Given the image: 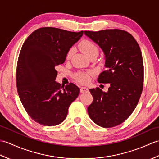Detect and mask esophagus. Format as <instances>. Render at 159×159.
<instances>
[{"label":"esophagus","mask_w":159,"mask_h":159,"mask_svg":"<svg viewBox=\"0 0 159 159\" xmlns=\"http://www.w3.org/2000/svg\"><path fill=\"white\" fill-rule=\"evenodd\" d=\"M80 93H85V92H87L89 91L88 88H87V87H80Z\"/></svg>","instance_id":"esophagus-1"}]
</instances>
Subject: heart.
I'll return each mask as SVG.
<instances>
[{
	"label": "heart",
	"mask_w": 159,
	"mask_h": 159,
	"mask_svg": "<svg viewBox=\"0 0 159 159\" xmlns=\"http://www.w3.org/2000/svg\"><path fill=\"white\" fill-rule=\"evenodd\" d=\"M80 48L82 50L83 52L87 57H89L93 53L98 52V50L97 46L95 43H93L92 42L89 41V40L85 39L80 42ZM72 55V50H70L67 53L66 58L70 59L71 56ZM93 75L92 72H79L77 73L75 75V79L81 83L83 84H86L89 81L91 76Z\"/></svg>",
	"instance_id": "obj_1"
}]
</instances>
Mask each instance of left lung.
Masks as SVG:
<instances>
[{
    "label": "left lung",
    "mask_w": 159,
    "mask_h": 159,
    "mask_svg": "<svg viewBox=\"0 0 159 159\" xmlns=\"http://www.w3.org/2000/svg\"><path fill=\"white\" fill-rule=\"evenodd\" d=\"M104 54L103 71L98 81L110 83L108 92L90 89L93 98L87 108L91 119L103 128L117 126L135 109L143 90V62L137 41L129 33L120 29L84 32Z\"/></svg>",
    "instance_id": "left-lung-1"
}]
</instances>
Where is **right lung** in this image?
Returning a JSON list of instances; mask_svg holds the SVG:
<instances>
[{
  "instance_id": "right-lung-1",
  "label": "right lung",
  "mask_w": 159,
  "mask_h": 159,
  "mask_svg": "<svg viewBox=\"0 0 159 159\" xmlns=\"http://www.w3.org/2000/svg\"><path fill=\"white\" fill-rule=\"evenodd\" d=\"M83 34L43 27L33 31L23 43L17 64V89L29 116L43 126L63 122L80 93L73 83L61 87L55 81V67L65 62L67 52Z\"/></svg>"
}]
</instances>
